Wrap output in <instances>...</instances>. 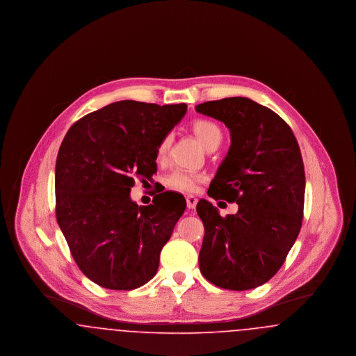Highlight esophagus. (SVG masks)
<instances>
[{"instance_id":"1","label":"esophagus","mask_w":356,"mask_h":356,"mask_svg":"<svg viewBox=\"0 0 356 356\" xmlns=\"http://www.w3.org/2000/svg\"><path fill=\"white\" fill-rule=\"evenodd\" d=\"M196 204H197V199L195 196H186V207L189 209H193L196 207Z\"/></svg>"}]
</instances>
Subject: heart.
<instances>
[{"label":"heart","instance_id":"heart-1","mask_svg":"<svg viewBox=\"0 0 356 356\" xmlns=\"http://www.w3.org/2000/svg\"><path fill=\"white\" fill-rule=\"evenodd\" d=\"M192 131L200 140V143L203 144V147L207 151L212 149L213 147L220 145L222 134H221L219 125L215 124L213 121L204 119L196 120L192 122ZM170 145V135L163 137V140L159 143L157 149H156V160L159 163L165 160ZM202 181H203V177L200 175H195V173L186 172V170H175L167 177L165 184L173 191L189 193V192H195L197 189L199 183H202Z\"/></svg>","mask_w":356,"mask_h":356}]
</instances>
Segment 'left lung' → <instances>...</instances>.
Returning <instances> with one entry per match:
<instances>
[{
	"instance_id": "obj_1",
	"label": "left lung",
	"mask_w": 356,
	"mask_h": 356,
	"mask_svg": "<svg viewBox=\"0 0 356 356\" xmlns=\"http://www.w3.org/2000/svg\"><path fill=\"white\" fill-rule=\"evenodd\" d=\"M195 108L231 132L229 151L208 195L238 205L237 213L221 218L208 200L197 203L205 231L200 271L218 287H259L280 270L302 227L305 176L299 144L284 120L247 97Z\"/></svg>"
}]
</instances>
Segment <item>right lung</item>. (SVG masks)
<instances>
[{"label":"right lung","mask_w":356,"mask_h":356,"mask_svg":"<svg viewBox=\"0 0 356 356\" xmlns=\"http://www.w3.org/2000/svg\"><path fill=\"white\" fill-rule=\"evenodd\" d=\"M186 112V104L122 100L76 121L64 137L56 161V218L93 283L129 291L156 275L186 199L167 191L138 207L129 192L136 177L152 179L157 145Z\"/></svg>","instance_id":"1"}]
</instances>
